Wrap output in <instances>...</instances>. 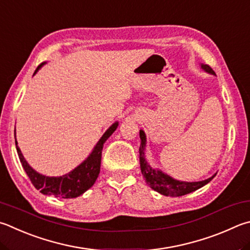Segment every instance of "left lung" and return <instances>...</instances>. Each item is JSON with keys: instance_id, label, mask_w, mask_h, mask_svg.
<instances>
[{"instance_id": "obj_1", "label": "left lung", "mask_w": 250, "mask_h": 250, "mask_svg": "<svg viewBox=\"0 0 250 250\" xmlns=\"http://www.w3.org/2000/svg\"><path fill=\"white\" fill-rule=\"evenodd\" d=\"M201 69L207 72L208 74L215 75V72L213 71L208 64H203L201 63ZM140 139L141 144L139 148L140 153V166L141 171L146 183L149 187L156 192L163 194L166 197H180L188 194L192 191L200 189L203 186H206L208 183L213 179L216 174L208 179H204L201 181H181L174 179L169 175L163 172L158 168H153V167L148 164L147 161L145 160V147H146V135H145L143 130H140Z\"/></svg>"}]
</instances>
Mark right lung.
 Returning a JSON list of instances; mask_svg holds the SVG:
<instances>
[{
    "label": "right lung",
    "instance_id": "add662e5",
    "mask_svg": "<svg viewBox=\"0 0 250 250\" xmlns=\"http://www.w3.org/2000/svg\"><path fill=\"white\" fill-rule=\"evenodd\" d=\"M46 64L43 62L40 64L37 69H36L34 75L42 69V65ZM119 122L116 121L112 124L109 128L107 129L103 137L99 139L97 144L95 145L92 153L89 154L85 161L81 163L79 166H76L73 170L67 172L65 175L58 176V177H49L44 176L42 174H39L36 171L33 167H31L25 157L22 156L21 148L18 147L17 141L15 139L16 149L18 157L22 165V168L25 169L27 176L36 189L40 190V192L47 196H54L57 198H63V199H71L76 198L83 194L86 190H88L92 186L95 184L97 177L101 171V162H102V151L104 147V144L107 141V139L115 132L118 128ZM16 134V133H15ZM16 137V135H15Z\"/></svg>",
    "mask_w": 250,
    "mask_h": 250
}]
</instances>
